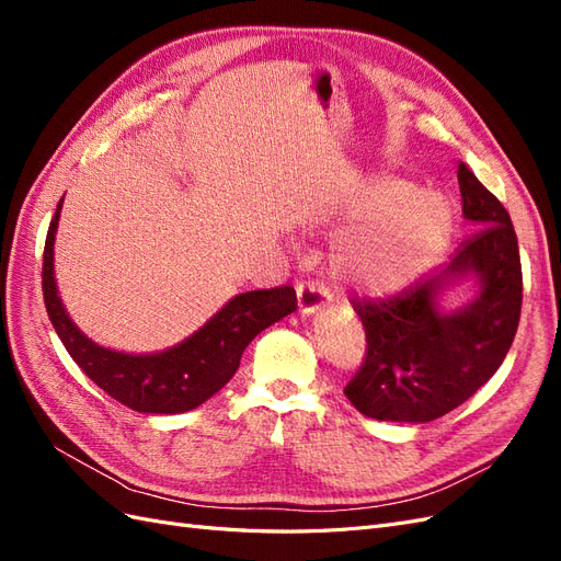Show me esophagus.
<instances>
[{
	"label": "esophagus",
	"instance_id": "obj_1",
	"mask_svg": "<svg viewBox=\"0 0 561 561\" xmlns=\"http://www.w3.org/2000/svg\"><path fill=\"white\" fill-rule=\"evenodd\" d=\"M322 299H325V287L316 280L297 283V307L299 313H316L322 307Z\"/></svg>",
	"mask_w": 561,
	"mask_h": 561
}]
</instances>
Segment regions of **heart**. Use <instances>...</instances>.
I'll return each mask as SVG.
<instances>
[{"mask_svg": "<svg viewBox=\"0 0 561 561\" xmlns=\"http://www.w3.org/2000/svg\"><path fill=\"white\" fill-rule=\"evenodd\" d=\"M332 252L334 276L353 293L390 297L410 287L445 248L451 229L447 203L393 178L365 180L346 206L360 219Z\"/></svg>", "mask_w": 561, "mask_h": 561, "instance_id": "b5f03b06", "label": "heart"}]
</instances>
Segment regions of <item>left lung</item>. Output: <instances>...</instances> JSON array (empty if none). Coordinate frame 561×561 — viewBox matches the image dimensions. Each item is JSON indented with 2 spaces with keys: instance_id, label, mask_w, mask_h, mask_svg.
Instances as JSON below:
<instances>
[{
  "instance_id": "1",
  "label": "left lung",
  "mask_w": 561,
  "mask_h": 561,
  "mask_svg": "<svg viewBox=\"0 0 561 561\" xmlns=\"http://www.w3.org/2000/svg\"><path fill=\"white\" fill-rule=\"evenodd\" d=\"M463 217L472 236L439 276L416 280L381 301H353L365 328V360L344 393L360 414L426 423L478 393L513 346L522 311L517 233L503 203L458 163ZM474 275L481 293L466 308L443 312L447 284Z\"/></svg>"
}]
</instances>
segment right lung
<instances>
[{
    "label": "right lung",
    "instance_id": "obj_1",
    "mask_svg": "<svg viewBox=\"0 0 561 561\" xmlns=\"http://www.w3.org/2000/svg\"><path fill=\"white\" fill-rule=\"evenodd\" d=\"M62 201L50 219L44 245L42 293L50 325L72 360L110 398L142 414H182L222 388L241 365L245 346L268 325L297 309L290 285L252 290L227 301L182 344L149 355L98 346L67 316L54 276V241Z\"/></svg>",
    "mask_w": 561,
    "mask_h": 561
}]
</instances>
